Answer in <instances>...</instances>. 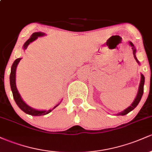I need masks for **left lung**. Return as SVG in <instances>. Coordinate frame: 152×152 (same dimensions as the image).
Instances as JSON below:
<instances>
[{
	"label": "left lung",
	"instance_id": "1",
	"mask_svg": "<svg viewBox=\"0 0 152 152\" xmlns=\"http://www.w3.org/2000/svg\"><path fill=\"white\" fill-rule=\"evenodd\" d=\"M129 44L131 46H132V50H133V54H134V58H135L136 61L138 63V64H139L140 65V63H139V61H138V59L137 58V56H136V52H137V50H136V48L135 46H134V45L132 43L131 41L129 42ZM144 79H145V78H144V75L142 74H141V81H140V83H139V89H138V92H137V96H136L135 99H134V101L133 102V103L132 104V105L130 106H129L127 109H126L125 110H124L123 111H121V112L120 113H118L117 116L118 115H121V116H124V115H126L128 114V113H129L130 111H132V110L135 109L136 107H137V106L139 104V102H140L141 99H142V95H143V93H144Z\"/></svg>",
	"mask_w": 152,
	"mask_h": 152
}]
</instances>
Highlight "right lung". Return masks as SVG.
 <instances>
[{"mask_svg":"<svg viewBox=\"0 0 152 152\" xmlns=\"http://www.w3.org/2000/svg\"><path fill=\"white\" fill-rule=\"evenodd\" d=\"M44 33L42 32H35L31 36L30 38L28 40L26 41V43H24L23 48L24 50H26L28 46L31 43H32L33 41H34L35 40H36L38 37H41V36H45ZM21 60V58H17L16 60H15V61L13 62V65L11 66V70H10V88H11L12 93H13V99H14L15 103L18 105V106L23 111L26 113V114L31 115V116H43V115H46L49 114L51 111L55 109L56 107H57L59 104H61V102L58 104H57L56 106H55L52 109L49 110H38L34 108L31 107L30 106L28 105L23 100L21 96H20V94H19L18 89H17L16 87V83H15V73H16V68L18 66V63L20 62V61Z\"/></svg>","mask_w":152,"mask_h":152,"instance_id":"obj_1","label":"right lung"}]
</instances>
